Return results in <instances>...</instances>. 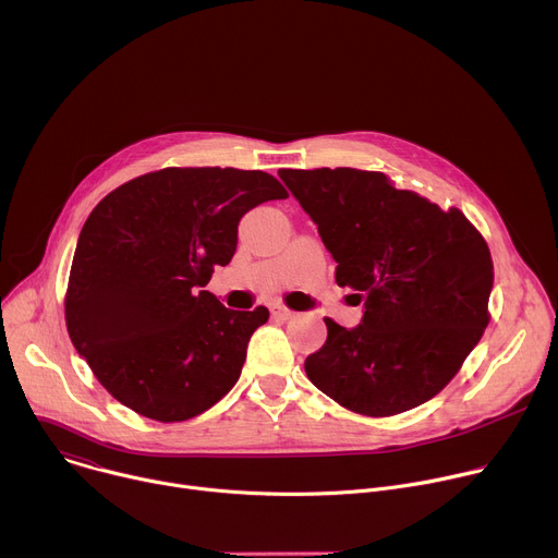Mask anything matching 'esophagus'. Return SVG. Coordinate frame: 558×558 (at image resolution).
Wrapping results in <instances>:
<instances>
[{"mask_svg": "<svg viewBox=\"0 0 558 558\" xmlns=\"http://www.w3.org/2000/svg\"><path fill=\"white\" fill-rule=\"evenodd\" d=\"M269 311H271V317H276V319H282V322H287V319L295 317V313H293V311H289L287 306H280V304H274Z\"/></svg>", "mask_w": 558, "mask_h": 558, "instance_id": "obj_1", "label": "esophagus"}]
</instances>
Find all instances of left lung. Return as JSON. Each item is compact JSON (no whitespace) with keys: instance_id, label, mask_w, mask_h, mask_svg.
Returning a JSON list of instances; mask_svg holds the SVG:
<instances>
[{"instance_id":"8db88e82","label":"left lung","mask_w":558,"mask_h":558,"mask_svg":"<svg viewBox=\"0 0 558 558\" xmlns=\"http://www.w3.org/2000/svg\"><path fill=\"white\" fill-rule=\"evenodd\" d=\"M356 293L354 328L324 319L326 343L306 356L311 384L365 416L434 399L488 326L493 260L482 234L451 208L397 191L384 172L278 170Z\"/></svg>"}]
</instances>
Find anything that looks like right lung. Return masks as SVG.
Segmentation results:
<instances>
[{
  "mask_svg": "<svg viewBox=\"0 0 558 558\" xmlns=\"http://www.w3.org/2000/svg\"><path fill=\"white\" fill-rule=\"evenodd\" d=\"M284 197L263 170L163 168L122 183L92 210L72 260L65 322L113 399L179 423L234 388L269 311L226 308L204 287L232 260L243 215Z\"/></svg>",
  "mask_w": 558,
  "mask_h": 558,
  "instance_id": "obj_1",
  "label": "right lung"
}]
</instances>
